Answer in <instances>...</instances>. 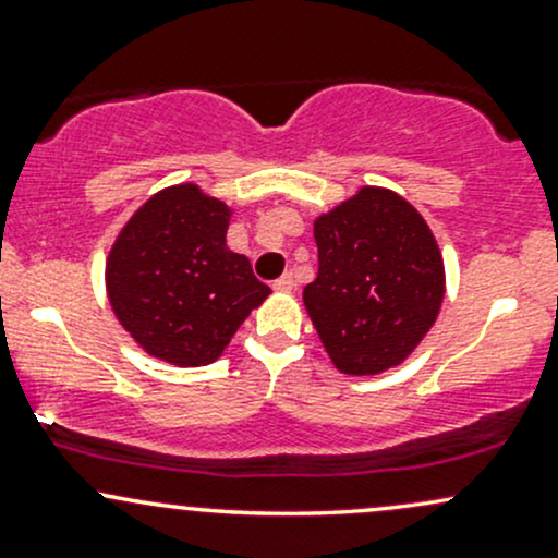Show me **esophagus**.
Returning <instances> with one entry per match:
<instances>
[{
  "label": "esophagus",
  "instance_id": "1",
  "mask_svg": "<svg viewBox=\"0 0 558 558\" xmlns=\"http://www.w3.org/2000/svg\"><path fill=\"white\" fill-rule=\"evenodd\" d=\"M272 288H275V291H283V293L293 291V275L291 272H283L278 280H275Z\"/></svg>",
  "mask_w": 558,
  "mask_h": 558
}]
</instances>
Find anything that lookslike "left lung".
Returning <instances> with one entry per match:
<instances>
[{"label": "left lung", "mask_w": 558, "mask_h": 558, "mask_svg": "<svg viewBox=\"0 0 558 558\" xmlns=\"http://www.w3.org/2000/svg\"><path fill=\"white\" fill-rule=\"evenodd\" d=\"M317 278L304 304L332 364L345 375L396 367L433 328L444 259L422 215L386 189H362L317 217Z\"/></svg>", "instance_id": "left-lung-1"}]
</instances>
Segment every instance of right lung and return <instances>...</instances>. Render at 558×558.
Listing matches in <instances>:
<instances>
[{
	"label": "right lung",
	"instance_id": "add662e5",
	"mask_svg": "<svg viewBox=\"0 0 558 558\" xmlns=\"http://www.w3.org/2000/svg\"><path fill=\"white\" fill-rule=\"evenodd\" d=\"M228 207L196 185L144 204L114 241L107 293L120 325L157 360L204 367L270 293L226 243Z\"/></svg>",
	"mask_w": 558,
	"mask_h": 558
}]
</instances>
